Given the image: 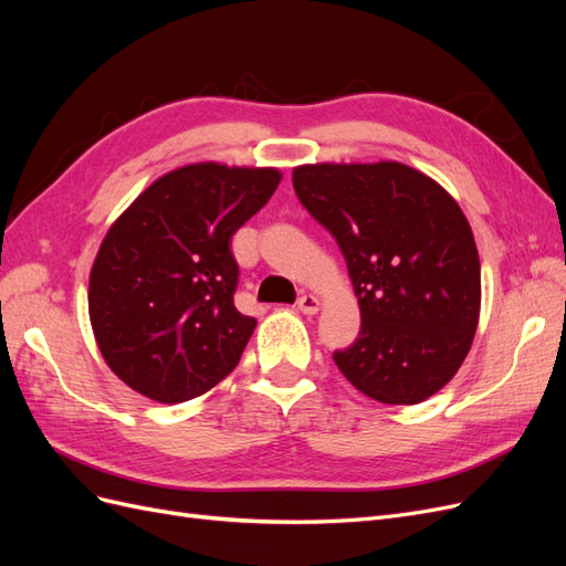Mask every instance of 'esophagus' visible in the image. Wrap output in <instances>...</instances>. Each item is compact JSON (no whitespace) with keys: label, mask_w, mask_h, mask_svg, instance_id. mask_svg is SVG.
<instances>
[{"label":"esophagus","mask_w":566,"mask_h":566,"mask_svg":"<svg viewBox=\"0 0 566 566\" xmlns=\"http://www.w3.org/2000/svg\"><path fill=\"white\" fill-rule=\"evenodd\" d=\"M318 306H321V302H318L316 295H302V297L297 300V312H302V314H306V316L318 314Z\"/></svg>","instance_id":"1"}]
</instances>
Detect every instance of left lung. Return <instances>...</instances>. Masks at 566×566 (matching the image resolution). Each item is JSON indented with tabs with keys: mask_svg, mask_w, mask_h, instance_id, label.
Segmentation results:
<instances>
[{
	"mask_svg": "<svg viewBox=\"0 0 566 566\" xmlns=\"http://www.w3.org/2000/svg\"><path fill=\"white\" fill-rule=\"evenodd\" d=\"M293 186L333 233L361 310V333L335 352L366 397L410 406L451 382L482 306L470 221L449 191L401 163L300 165Z\"/></svg>",
	"mask_w": 566,
	"mask_h": 566,
	"instance_id": "1",
	"label": "left lung"
}]
</instances>
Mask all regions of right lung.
Returning <instances> with one entry per match:
<instances>
[{"label": "right lung", "instance_id": "obj_1", "mask_svg": "<svg viewBox=\"0 0 566 566\" xmlns=\"http://www.w3.org/2000/svg\"><path fill=\"white\" fill-rule=\"evenodd\" d=\"M281 184L273 167L184 165L115 219L90 273L111 370L160 403L200 397L241 361L256 321L235 310L231 235Z\"/></svg>", "mask_w": 566, "mask_h": 566}]
</instances>
